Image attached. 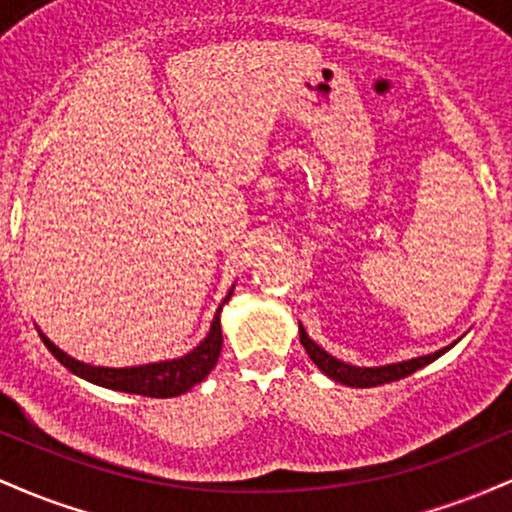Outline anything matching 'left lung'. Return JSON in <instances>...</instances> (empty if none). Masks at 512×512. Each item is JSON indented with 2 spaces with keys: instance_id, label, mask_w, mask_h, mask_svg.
<instances>
[{
  "instance_id": "1",
  "label": "left lung",
  "mask_w": 512,
  "mask_h": 512,
  "mask_svg": "<svg viewBox=\"0 0 512 512\" xmlns=\"http://www.w3.org/2000/svg\"><path fill=\"white\" fill-rule=\"evenodd\" d=\"M298 330H301V344L303 349L308 351V356L313 358V363L317 368L322 370L325 375H330L332 380H337V383L342 385H349V387H375V385H385V383H392V380H402L407 378V375L416 373L419 368L428 366L431 361H436L438 356H443L445 351L450 349V346H445V349L436 351V354H428V356H419V358H411V361H402V363H390V366H380V368H358V366H349V363L339 361V358H334L327 354L325 349H320L313 339L308 337V332L303 330V325H298Z\"/></svg>"
}]
</instances>
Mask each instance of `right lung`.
<instances>
[{
	"label": "right lung",
	"mask_w": 512,
	"mask_h": 512,
	"mask_svg": "<svg viewBox=\"0 0 512 512\" xmlns=\"http://www.w3.org/2000/svg\"><path fill=\"white\" fill-rule=\"evenodd\" d=\"M233 291H228V296L223 298V303H228ZM216 310L214 320H211V330L204 342L190 351V354L173 358V361H161V363H146V366H134V368H103V366H88V363L76 361V358L67 356L64 351L57 349L45 334L43 342L52 351V356L62 363L64 368H69L79 378L88 380V383H96L108 390H120L129 392V395H144V397H178L182 392H187L190 387L202 383L204 378L211 373V368L216 366L221 354L223 334H221V308Z\"/></svg>",
	"instance_id": "obj_1"
}]
</instances>
